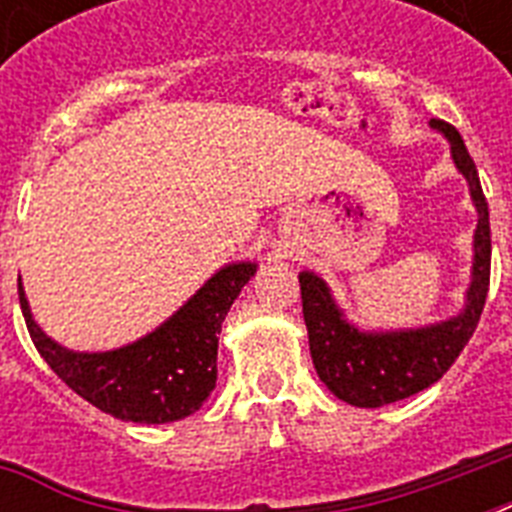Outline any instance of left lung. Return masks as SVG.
<instances>
[{"label": "left lung", "instance_id": "left-lung-1", "mask_svg": "<svg viewBox=\"0 0 512 512\" xmlns=\"http://www.w3.org/2000/svg\"><path fill=\"white\" fill-rule=\"evenodd\" d=\"M430 127L449 140L454 167L465 177L470 201L478 212L470 284L462 311L425 327L361 329L345 316L321 276L313 271H300L297 276L316 374L340 401L361 409L396 404L441 380L476 332L489 292L492 233L489 204L481 191L476 164L452 124L430 119Z\"/></svg>", "mask_w": 512, "mask_h": 512}]
</instances>
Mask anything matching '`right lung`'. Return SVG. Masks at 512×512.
Listing matches in <instances>:
<instances>
[{
    "label": "right lung",
    "instance_id": "obj_1",
    "mask_svg": "<svg viewBox=\"0 0 512 512\" xmlns=\"http://www.w3.org/2000/svg\"><path fill=\"white\" fill-rule=\"evenodd\" d=\"M257 263L215 271L170 319L114 350H71L44 335L18 281L28 335L50 369L84 401L116 420L164 425L199 412L217 382V335Z\"/></svg>",
    "mask_w": 512,
    "mask_h": 512
}]
</instances>
